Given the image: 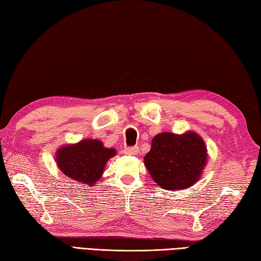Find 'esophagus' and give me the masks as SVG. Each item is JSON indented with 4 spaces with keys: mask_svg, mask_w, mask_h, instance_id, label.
I'll use <instances>...</instances> for the list:
<instances>
[{
    "mask_svg": "<svg viewBox=\"0 0 261 261\" xmlns=\"http://www.w3.org/2000/svg\"><path fill=\"white\" fill-rule=\"evenodd\" d=\"M123 152L126 153V154H137L138 152H139V148H138V147H127V148H124Z\"/></svg>",
    "mask_w": 261,
    "mask_h": 261,
    "instance_id": "34e87169",
    "label": "esophagus"
}]
</instances>
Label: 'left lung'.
<instances>
[{
  "label": "left lung",
  "mask_w": 261,
  "mask_h": 261,
  "mask_svg": "<svg viewBox=\"0 0 261 261\" xmlns=\"http://www.w3.org/2000/svg\"><path fill=\"white\" fill-rule=\"evenodd\" d=\"M143 160L157 185L168 191L181 190L199 179L207 162V149L193 131L184 135L163 132L153 137Z\"/></svg>",
  "instance_id": "1"
}]
</instances>
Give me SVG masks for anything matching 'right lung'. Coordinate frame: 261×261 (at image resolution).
Returning a JSON list of instances; mask_svg holds the SVG:
<instances>
[{"label":"right lung","instance_id":"obj_1","mask_svg":"<svg viewBox=\"0 0 261 261\" xmlns=\"http://www.w3.org/2000/svg\"><path fill=\"white\" fill-rule=\"evenodd\" d=\"M115 153V149L105 148L98 139H84L75 145L60 147L56 152V163L60 171L69 178L84 186H93Z\"/></svg>","mask_w":261,"mask_h":261}]
</instances>
